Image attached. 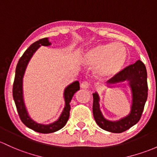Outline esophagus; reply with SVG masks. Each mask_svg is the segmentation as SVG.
<instances>
[{
	"label": "esophagus",
	"instance_id": "obj_1",
	"mask_svg": "<svg viewBox=\"0 0 157 157\" xmlns=\"http://www.w3.org/2000/svg\"><path fill=\"white\" fill-rule=\"evenodd\" d=\"M80 86L82 89H87L90 87V84L87 82H86V81H85V82H82V83H81Z\"/></svg>",
	"mask_w": 157,
	"mask_h": 157
}]
</instances>
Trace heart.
<instances>
[{
    "mask_svg": "<svg viewBox=\"0 0 157 157\" xmlns=\"http://www.w3.org/2000/svg\"><path fill=\"white\" fill-rule=\"evenodd\" d=\"M127 49L121 43H105L94 45L84 54L82 62L87 67H96L100 78L108 79L117 75L125 66Z\"/></svg>",
    "mask_w": 157,
    "mask_h": 157,
    "instance_id": "b5f03b06",
    "label": "heart"
}]
</instances>
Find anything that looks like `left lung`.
I'll return each mask as SVG.
<instances>
[{
  "label": "left lung",
  "mask_w": 157,
  "mask_h": 157,
  "mask_svg": "<svg viewBox=\"0 0 157 157\" xmlns=\"http://www.w3.org/2000/svg\"><path fill=\"white\" fill-rule=\"evenodd\" d=\"M145 65L139 60L131 64L109 80L110 85L121 83L125 81L129 82L132 90V102L130 113L117 121L106 120L99 109V97L97 93L93 94V114L96 123L102 129L114 133H121L127 130L139 121L147 99V82Z\"/></svg>",
  "instance_id": "obj_1"
}]
</instances>
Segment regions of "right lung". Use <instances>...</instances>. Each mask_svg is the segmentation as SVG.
<instances>
[{
  "label": "right lung",
  "instance_id": "1",
  "mask_svg": "<svg viewBox=\"0 0 157 157\" xmlns=\"http://www.w3.org/2000/svg\"><path fill=\"white\" fill-rule=\"evenodd\" d=\"M50 45H51V43L48 41V38H43L33 43L25 52L22 56L20 58L17 63V66H16V75H15V79L13 87V99H14L15 104H16V109H17L20 119L22 121L23 124L26 126H28V128L40 133L55 132L61 129V128H63L66 125V124H67V121L69 119V117H70V102H71V99L72 97H73L74 94L80 89L79 82L78 81H75L73 83L70 84V85H68L66 87L64 93H63L65 100V107L58 121H55L52 124L45 125V124H37V123L35 122L34 121H33L30 117L28 111L26 109V107H25L24 99H23V76H24L25 70H26V67L28 66V62L31 60L33 53L41 45L48 46Z\"/></svg>",
  "mask_w": 157,
  "mask_h": 157
}]
</instances>
